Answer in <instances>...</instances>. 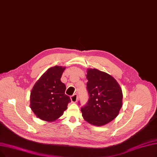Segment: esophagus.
Segmentation results:
<instances>
[{"label": "esophagus", "mask_w": 157, "mask_h": 157, "mask_svg": "<svg viewBox=\"0 0 157 157\" xmlns=\"http://www.w3.org/2000/svg\"><path fill=\"white\" fill-rule=\"evenodd\" d=\"M70 98H71V100L72 102H73V103L77 102V95H76V94H74V95L71 96Z\"/></svg>", "instance_id": "1"}]
</instances>
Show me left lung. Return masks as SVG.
<instances>
[{"instance_id": "obj_1", "label": "left lung", "mask_w": 157, "mask_h": 157, "mask_svg": "<svg viewBox=\"0 0 157 157\" xmlns=\"http://www.w3.org/2000/svg\"><path fill=\"white\" fill-rule=\"evenodd\" d=\"M87 90L90 99L81 108L84 120L101 126L118 116L122 106V91L115 78L97 69H87Z\"/></svg>"}]
</instances>
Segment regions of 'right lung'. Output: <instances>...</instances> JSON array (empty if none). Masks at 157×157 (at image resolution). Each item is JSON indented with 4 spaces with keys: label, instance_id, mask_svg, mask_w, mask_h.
<instances>
[{
    "label": "right lung",
    "instance_id": "1",
    "mask_svg": "<svg viewBox=\"0 0 157 157\" xmlns=\"http://www.w3.org/2000/svg\"><path fill=\"white\" fill-rule=\"evenodd\" d=\"M66 67L49 68L34 84L30 94V108L40 120L54 122L64 113L71 102L60 80Z\"/></svg>",
    "mask_w": 157,
    "mask_h": 157
}]
</instances>
